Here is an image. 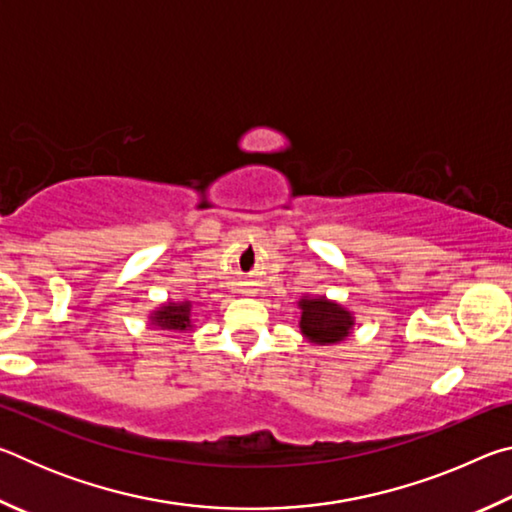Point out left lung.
Listing matches in <instances>:
<instances>
[{
    "label": "left lung",
    "mask_w": 512,
    "mask_h": 512,
    "mask_svg": "<svg viewBox=\"0 0 512 512\" xmlns=\"http://www.w3.org/2000/svg\"><path fill=\"white\" fill-rule=\"evenodd\" d=\"M300 332L305 334L309 343L316 345H334L350 336L354 327L352 311L341 307L339 302L327 300L325 296L309 298L305 296L300 302Z\"/></svg>",
    "instance_id": "left-lung-1"
}]
</instances>
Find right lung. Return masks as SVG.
<instances>
[{
	"instance_id": "right-lung-1",
	"label": "right lung",
	"mask_w": 512,
	"mask_h": 512,
	"mask_svg": "<svg viewBox=\"0 0 512 512\" xmlns=\"http://www.w3.org/2000/svg\"><path fill=\"white\" fill-rule=\"evenodd\" d=\"M151 318V325L160 329H173V332H183V329L192 327V302H167L160 309H155Z\"/></svg>"
}]
</instances>
